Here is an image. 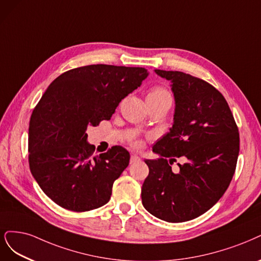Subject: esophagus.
Masks as SVG:
<instances>
[{
    "label": "esophagus",
    "mask_w": 261,
    "mask_h": 261,
    "mask_svg": "<svg viewBox=\"0 0 261 261\" xmlns=\"http://www.w3.org/2000/svg\"><path fill=\"white\" fill-rule=\"evenodd\" d=\"M138 161H140V159H139L138 155L132 154V156H130V163H135V162H138Z\"/></svg>",
    "instance_id": "34e87169"
}]
</instances>
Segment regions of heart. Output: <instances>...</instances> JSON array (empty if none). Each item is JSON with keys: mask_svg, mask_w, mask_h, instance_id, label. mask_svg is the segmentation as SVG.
<instances>
[{"mask_svg": "<svg viewBox=\"0 0 261 261\" xmlns=\"http://www.w3.org/2000/svg\"><path fill=\"white\" fill-rule=\"evenodd\" d=\"M147 100H155V101H161V100H168L172 101V95H170L168 89L162 86H155L153 88H151L148 95H147ZM135 146H139L138 142L134 143Z\"/></svg>", "mask_w": 261, "mask_h": 261, "instance_id": "b5f03b06", "label": "heart"}]
</instances>
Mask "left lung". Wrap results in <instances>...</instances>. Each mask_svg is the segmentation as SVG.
Wrapping results in <instances>:
<instances>
[{
  "instance_id": "8db88e82",
  "label": "left lung",
  "mask_w": 261,
  "mask_h": 261,
  "mask_svg": "<svg viewBox=\"0 0 261 261\" xmlns=\"http://www.w3.org/2000/svg\"><path fill=\"white\" fill-rule=\"evenodd\" d=\"M172 82L173 127L152 148L158 160H145L149 175L142 205L156 218L184 222L211 210L234 175L240 135L227 100L204 80L180 71L154 70ZM181 158L179 172L171 164Z\"/></svg>"
}]
</instances>
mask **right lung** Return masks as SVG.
Segmentation results:
<instances>
[{"label": "right lung", "mask_w": 261, "mask_h": 261, "mask_svg": "<svg viewBox=\"0 0 261 261\" xmlns=\"http://www.w3.org/2000/svg\"><path fill=\"white\" fill-rule=\"evenodd\" d=\"M148 74L145 68L91 65L60 74L45 91L29 123V165L43 192L61 207L87 212L109 202L129 153L115 146L95 155L86 129L110 120Z\"/></svg>", "instance_id": "obj_1"}]
</instances>
